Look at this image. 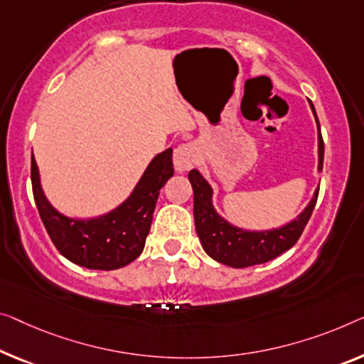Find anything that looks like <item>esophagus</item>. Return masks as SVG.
I'll return each mask as SVG.
<instances>
[{
	"label": "esophagus",
	"instance_id": "obj_1",
	"mask_svg": "<svg viewBox=\"0 0 364 364\" xmlns=\"http://www.w3.org/2000/svg\"><path fill=\"white\" fill-rule=\"evenodd\" d=\"M173 161L178 171H188L196 165L198 161V149L194 144H181L180 147L175 150L173 155Z\"/></svg>",
	"mask_w": 364,
	"mask_h": 364
}]
</instances>
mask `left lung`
I'll list each match as a JSON object with an SVG mask.
<instances>
[{
  "label": "left lung",
  "instance_id": "left-lung-1",
  "mask_svg": "<svg viewBox=\"0 0 364 364\" xmlns=\"http://www.w3.org/2000/svg\"><path fill=\"white\" fill-rule=\"evenodd\" d=\"M311 107L318 129V171H322L323 139L312 102ZM188 178L194 191V224H196V232L203 248L215 262L232 268H247L253 264L267 263L294 247V243L299 240L304 232V227L311 219L318 196V191H316L307 208L289 224L279 227V229L248 232L229 224L215 213L213 205V188L200 176L198 170L189 171Z\"/></svg>",
  "mask_w": 364,
  "mask_h": 364
}]
</instances>
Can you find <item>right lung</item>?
<instances>
[{
  "label": "right lung",
  "mask_w": 364,
  "mask_h": 364,
  "mask_svg": "<svg viewBox=\"0 0 364 364\" xmlns=\"http://www.w3.org/2000/svg\"><path fill=\"white\" fill-rule=\"evenodd\" d=\"M173 150L150 161L132 194L111 213L96 219H70L43 196L39 168L32 155V193L48 237L65 258L90 269H117L142 253L160 189L173 176Z\"/></svg>",
  "instance_id": "1"
}]
</instances>
